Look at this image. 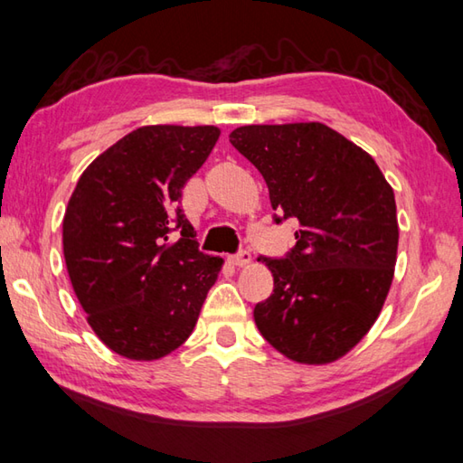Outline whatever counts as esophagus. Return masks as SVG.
I'll list each match as a JSON object with an SVG mask.
<instances>
[{
    "mask_svg": "<svg viewBox=\"0 0 463 463\" xmlns=\"http://www.w3.org/2000/svg\"><path fill=\"white\" fill-rule=\"evenodd\" d=\"M229 260L232 262L234 267H247L249 262H250V252H249V250H239L237 255L229 257Z\"/></svg>",
    "mask_w": 463,
    "mask_h": 463,
    "instance_id": "esophagus-1",
    "label": "esophagus"
}]
</instances>
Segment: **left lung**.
<instances>
[{"label":"left lung","mask_w":463,"mask_h":463,"mask_svg":"<svg viewBox=\"0 0 463 463\" xmlns=\"http://www.w3.org/2000/svg\"><path fill=\"white\" fill-rule=\"evenodd\" d=\"M229 140L265 178L273 221H298L285 257H259L275 279L255 305L260 335L298 364L343 357L392 287L393 188L365 150L319 122L241 126Z\"/></svg>","instance_id":"1"}]
</instances>
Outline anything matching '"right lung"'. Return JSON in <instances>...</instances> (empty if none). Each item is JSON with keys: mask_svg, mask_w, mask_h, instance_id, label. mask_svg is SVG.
Returning a JSON list of instances; mask_svg holds the SVG:
<instances>
[{"mask_svg": "<svg viewBox=\"0 0 463 463\" xmlns=\"http://www.w3.org/2000/svg\"><path fill=\"white\" fill-rule=\"evenodd\" d=\"M216 126H142L80 176L63 216V257L88 323L118 355L152 361L190 337L222 259L198 249L186 180Z\"/></svg>", "mask_w": 463, "mask_h": 463, "instance_id": "obj_1", "label": "right lung"}]
</instances>
